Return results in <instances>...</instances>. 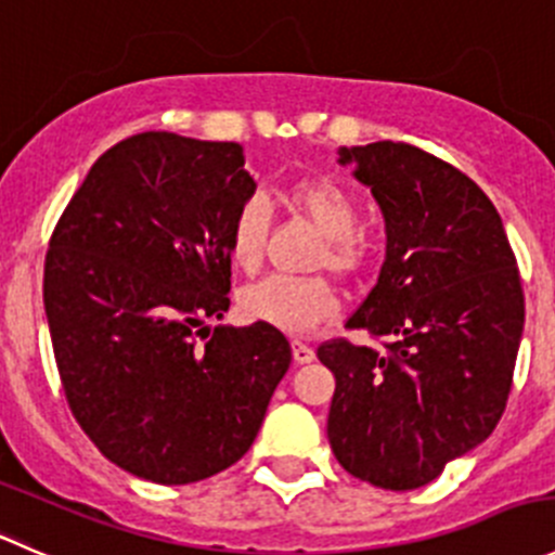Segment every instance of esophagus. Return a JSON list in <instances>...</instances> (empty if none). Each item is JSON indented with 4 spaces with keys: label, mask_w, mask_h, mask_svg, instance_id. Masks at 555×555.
<instances>
[{
    "label": "esophagus",
    "mask_w": 555,
    "mask_h": 555,
    "mask_svg": "<svg viewBox=\"0 0 555 555\" xmlns=\"http://www.w3.org/2000/svg\"><path fill=\"white\" fill-rule=\"evenodd\" d=\"M291 353H294L296 364H310V361L315 359V350H312L310 345L301 343V339H294V343H291Z\"/></svg>",
    "instance_id": "1"
}]
</instances>
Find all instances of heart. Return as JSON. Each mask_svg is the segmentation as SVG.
Listing matches in <instances>:
<instances>
[{
	"label": "heart",
	"instance_id": "1",
	"mask_svg": "<svg viewBox=\"0 0 555 555\" xmlns=\"http://www.w3.org/2000/svg\"><path fill=\"white\" fill-rule=\"evenodd\" d=\"M280 199L294 216L310 223L323 237L315 267L339 278H356L366 267V248L359 237V205L332 178L307 175L283 185ZM270 216L261 196H248L232 212L227 232L229 259L237 270L256 272L264 261ZM240 310L248 321L288 334H307L337 312V294L323 278H267L245 285Z\"/></svg>",
	"mask_w": 555,
	"mask_h": 555
}]
</instances>
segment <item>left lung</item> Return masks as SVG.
<instances>
[{"label": "left lung", "mask_w": 555, "mask_h": 555, "mask_svg": "<svg viewBox=\"0 0 555 555\" xmlns=\"http://www.w3.org/2000/svg\"><path fill=\"white\" fill-rule=\"evenodd\" d=\"M386 218V261L345 328L318 345L334 372L328 442L359 480L413 491L480 446L513 388L524 288L502 218L475 180L408 145L339 147Z\"/></svg>", "instance_id": "8db88e82"}]
</instances>
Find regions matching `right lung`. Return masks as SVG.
<instances>
[{
	"label": "right lung",
	"mask_w": 555,
	"mask_h": 555,
	"mask_svg": "<svg viewBox=\"0 0 555 555\" xmlns=\"http://www.w3.org/2000/svg\"><path fill=\"white\" fill-rule=\"evenodd\" d=\"M254 191L237 142L142 131L96 158L51 234L42 299L64 397L142 480L240 462L288 372L278 328L205 326L229 310V221Z\"/></svg>",
	"instance_id": "1"
}]
</instances>
